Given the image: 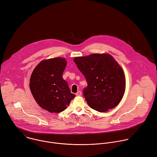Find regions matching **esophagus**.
<instances>
[{
  "instance_id": "34e87169",
  "label": "esophagus",
  "mask_w": 157,
  "mask_h": 157,
  "mask_svg": "<svg viewBox=\"0 0 157 157\" xmlns=\"http://www.w3.org/2000/svg\"><path fill=\"white\" fill-rule=\"evenodd\" d=\"M76 95L77 96H81V91L77 92V93H76Z\"/></svg>"
}]
</instances>
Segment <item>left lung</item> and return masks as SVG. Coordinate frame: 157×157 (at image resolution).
<instances>
[{"label": "left lung", "instance_id": "left-lung-1", "mask_svg": "<svg viewBox=\"0 0 157 157\" xmlns=\"http://www.w3.org/2000/svg\"><path fill=\"white\" fill-rule=\"evenodd\" d=\"M84 76L87 86L84 97L92 109L104 113L116 107L125 90V79L121 66L109 54H92L74 59Z\"/></svg>", "mask_w": 157, "mask_h": 157}]
</instances>
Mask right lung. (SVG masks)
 <instances>
[{
	"label": "right lung",
	"mask_w": 157,
	"mask_h": 157,
	"mask_svg": "<svg viewBox=\"0 0 157 157\" xmlns=\"http://www.w3.org/2000/svg\"><path fill=\"white\" fill-rule=\"evenodd\" d=\"M66 64L65 58L59 57L43 60L32 73V94L37 104L50 113H61L76 96L62 77Z\"/></svg>",
	"instance_id": "add662e5"
}]
</instances>
